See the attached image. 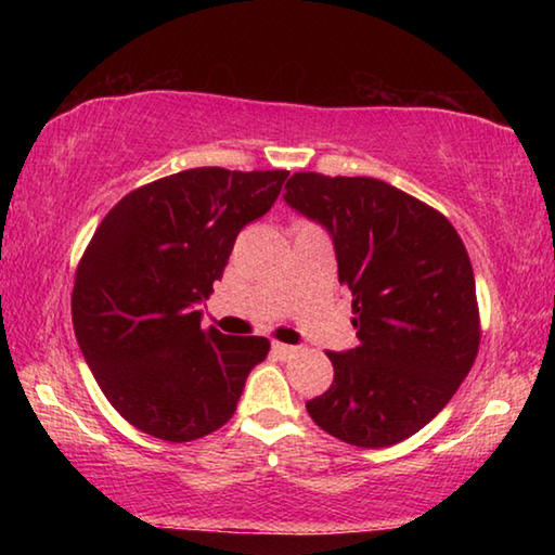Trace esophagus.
<instances>
[{"instance_id": "obj_1", "label": "esophagus", "mask_w": 555, "mask_h": 555, "mask_svg": "<svg viewBox=\"0 0 555 555\" xmlns=\"http://www.w3.org/2000/svg\"><path fill=\"white\" fill-rule=\"evenodd\" d=\"M271 352H274V357H279V360H288V357H294L298 352V347L274 343V345H271Z\"/></svg>"}]
</instances>
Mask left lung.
Here are the masks:
<instances>
[{
  "label": "left lung",
  "mask_w": 555,
  "mask_h": 555,
  "mask_svg": "<svg viewBox=\"0 0 555 555\" xmlns=\"http://www.w3.org/2000/svg\"><path fill=\"white\" fill-rule=\"evenodd\" d=\"M284 201L333 234L360 337L327 352L333 384L306 409L350 446L401 443L453 399L480 350L465 244L443 212L379 178L300 171Z\"/></svg>",
  "instance_id": "1"
}]
</instances>
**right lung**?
<instances>
[{
  "label": "right lung",
  "mask_w": 555,
  "mask_h": 555,
  "mask_svg": "<svg viewBox=\"0 0 555 555\" xmlns=\"http://www.w3.org/2000/svg\"><path fill=\"white\" fill-rule=\"evenodd\" d=\"M288 171L188 168L127 193L75 269L73 327L102 393L144 434L188 443L228 424L269 340L201 325L240 230Z\"/></svg>",
  "instance_id": "right-lung-1"
}]
</instances>
